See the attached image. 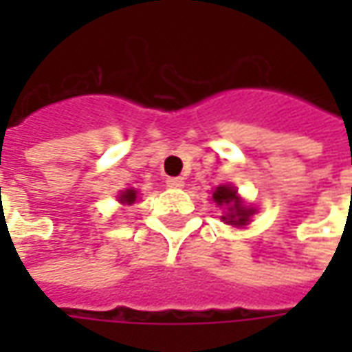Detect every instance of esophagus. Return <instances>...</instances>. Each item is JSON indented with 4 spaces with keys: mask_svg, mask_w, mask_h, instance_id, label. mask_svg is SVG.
Listing matches in <instances>:
<instances>
[{
    "mask_svg": "<svg viewBox=\"0 0 352 352\" xmlns=\"http://www.w3.org/2000/svg\"><path fill=\"white\" fill-rule=\"evenodd\" d=\"M166 183H168L169 188H183L184 179H183V177H169Z\"/></svg>",
    "mask_w": 352,
    "mask_h": 352,
    "instance_id": "esophagus-1",
    "label": "esophagus"
}]
</instances>
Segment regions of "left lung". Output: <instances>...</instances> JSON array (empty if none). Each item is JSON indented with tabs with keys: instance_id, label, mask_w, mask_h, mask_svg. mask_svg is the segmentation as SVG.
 I'll use <instances>...</instances> for the list:
<instances>
[{
	"instance_id": "obj_1",
	"label": "left lung",
	"mask_w": 352,
	"mask_h": 352,
	"mask_svg": "<svg viewBox=\"0 0 352 352\" xmlns=\"http://www.w3.org/2000/svg\"><path fill=\"white\" fill-rule=\"evenodd\" d=\"M213 201L219 207H226V214L222 217V221L230 226H247L251 217L256 209L245 206L243 199L237 196V190L228 184L217 186L213 192Z\"/></svg>"
}]
</instances>
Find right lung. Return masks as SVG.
Wrapping results in <instances>:
<instances>
[{
  "mask_svg": "<svg viewBox=\"0 0 352 352\" xmlns=\"http://www.w3.org/2000/svg\"><path fill=\"white\" fill-rule=\"evenodd\" d=\"M135 199H138V190H135V188H128V190H124L122 194L118 196V201H120L122 206H131Z\"/></svg>",
  "mask_w": 352,
  "mask_h": 352,
  "instance_id": "obj_1",
  "label": "right lung"
}]
</instances>
